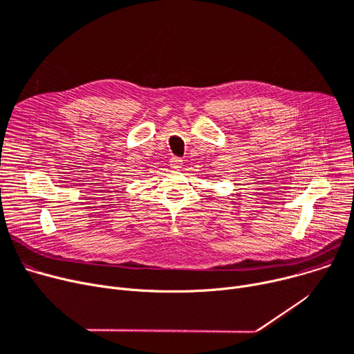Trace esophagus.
Listing matches in <instances>:
<instances>
[{
    "mask_svg": "<svg viewBox=\"0 0 354 354\" xmlns=\"http://www.w3.org/2000/svg\"><path fill=\"white\" fill-rule=\"evenodd\" d=\"M169 163H171V167H172V169H180V167L183 166V160H182L180 158H178V156L171 158Z\"/></svg>",
    "mask_w": 354,
    "mask_h": 354,
    "instance_id": "esophagus-1",
    "label": "esophagus"
}]
</instances>
